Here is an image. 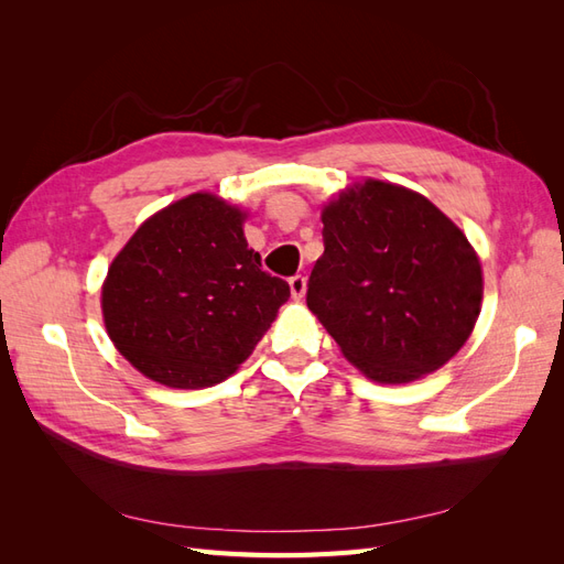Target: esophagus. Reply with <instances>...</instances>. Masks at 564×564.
<instances>
[{"mask_svg":"<svg viewBox=\"0 0 564 564\" xmlns=\"http://www.w3.org/2000/svg\"><path fill=\"white\" fill-rule=\"evenodd\" d=\"M289 289H292V296H294L296 301H301V299L305 296V289H308V282H305V278L296 275V278L289 280Z\"/></svg>","mask_w":564,"mask_h":564,"instance_id":"34e87169","label":"esophagus"}]
</instances>
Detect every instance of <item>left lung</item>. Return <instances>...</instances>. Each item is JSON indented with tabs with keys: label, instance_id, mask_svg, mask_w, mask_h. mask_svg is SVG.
Wrapping results in <instances>:
<instances>
[{
	"label": "left lung",
	"instance_id": "left-lung-1",
	"mask_svg": "<svg viewBox=\"0 0 564 564\" xmlns=\"http://www.w3.org/2000/svg\"><path fill=\"white\" fill-rule=\"evenodd\" d=\"M308 308L367 379L400 386L445 367L482 308L466 232L416 191L357 181L322 207Z\"/></svg>",
	"mask_w": 564,
	"mask_h": 564
}]
</instances>
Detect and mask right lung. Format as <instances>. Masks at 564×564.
Segmentation results:
<instances>
[{
    "label": "right lung",
    "mask_w": 564,
    "mask_h": 564,
    "mask_svg": "<svg viewBox=\"0 0 564 564\" xmlns=\"http://www.w3.org/2000/svg\"><path fill=\"white\" fill-rule=\"evenodd\" d=\"M249 212L193 193L145 218L100 286L115 348L143 377L197 390L226 381L253 352L289 299L249 249Z\"/></svg>",
    "instance_id": "obj_1"
}]
</instances>
